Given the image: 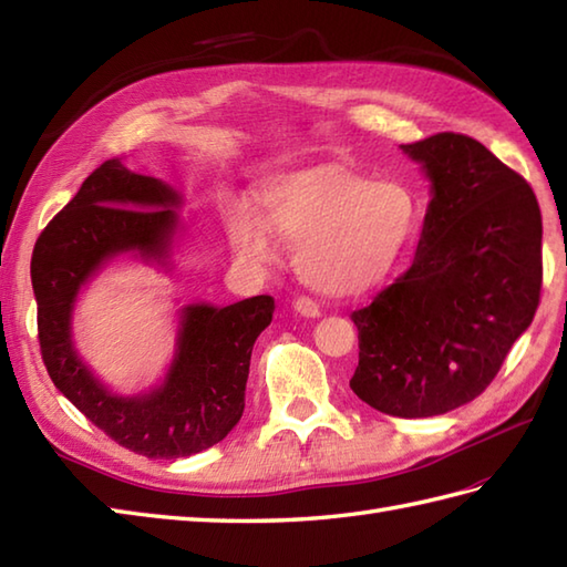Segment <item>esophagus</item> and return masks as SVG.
I'll return each instance as SVG.
<instances>
[{"mask_svg": "<svg viewBox=\"0 0 567 567\" xmlns=\"http://www.w3.org/2000/svg\"><path fill=\"white\" fill-rule=\"evenodd\" d=\"M292 307H295V311H299V315H302V317H311V319H315V317L321 315L319 305H317L311 297H297L295 302H292Z\"/></svg>", "mask_w": 567, "mask_h": 567, "instance_id": "esophagus-1", "label": "esophagus"}]
</instances>
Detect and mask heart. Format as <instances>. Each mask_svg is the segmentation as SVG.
<instances>
[{
	"label": "heart",
	"instance_id": "b5f03b06",
	"mask_svg": "<svg viewBox=\"0 0 567 567\" xmlns=\"http://www.w3.org/2000/svg\"><path fill=\"white\" fill-rule=\"evenodd\" d=\"M262 219L244 202L226 209L238 256L272 258V234L297 240L299 277L327 295H358L380 285L419 228V199L400 179H370L346 165L277 177L260 195Z\"/></svg>",
	"mask_w": 567,
	"mask_h": 567
}]
</instances>
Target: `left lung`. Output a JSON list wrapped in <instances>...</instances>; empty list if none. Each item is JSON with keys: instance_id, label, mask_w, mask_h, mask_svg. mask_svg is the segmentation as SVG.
Instances as JSON below:
<instances>
[{"instance_id": "left-lung-1", "label": "left lung", "mask_w": 567, "mask_h": 567, "mask_svg": "<svg viewBox=\"0 0 567 567\" xmlns=\"http://www.w3.org/2000/svg\"><path fill=\"white\" fill-rule=\"evenodd\" d=\"M402 151L433 197L412 268L351 315V390L382 414L421 419L483 394L532 327L544 224L532 185L480 141L443 131Z\"/></svg>"}]
</instances>
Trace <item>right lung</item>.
I'll return each mask as SVG.
<instances>
[{
  "instance_id": "right-lung-1",
  "label": "right lung",
  "mask_w": 567,
  "mask_h": 567,
  "mask_svg": "<svg viewBox=\"0 0 567 567\" xmlns=\"http://www.w3.org/2000/svg\"><path fill=\"white\" fill-rule=\"evenodd\" d=\"M175 204L177 192L161 179L106 161L43 228L31 258L39 343L53 384L118 445L165 461L212 449L238 424L252 343L275 311L268 295L221 309L185 307L173 365L148 394L118 396L92 375L70 339L80 287L122 252L165 262L177 231Z\"/></svg>"
}]
</instances>
